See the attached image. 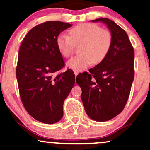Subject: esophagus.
Listing matches in <instances>:
<instances>
[{"label":"esophagus","mask_w":150,"mask_h":150,"mask_svg":"<svg viewBox=\"0 0 150 150\" xmlns=\"http://www.w3.org/2000/svg\"><path fill=\"white\" fill-rule=\"evenodd\" d=\"M78 73H79V72H78V71H76V70H74V74H75V77H76L77 75H78Z\"/></svg>","instance_id":"34e87169"}]
</instances>
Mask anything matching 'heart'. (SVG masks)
I'll return each instance as SVG.
<instances>
[{"label":"heart","mask_w":150,"mask_h":150,"mask_svg":"<svg viewBox=\"0 0 150 150\" xmlns=\"http://www.w3.org/2000/svg\"><path fill=\"white\" fill-rule=\"evenodd\" d=\"M113 42L112 34L94 23H83L75 26L69 31V35L62 33L56 39V45L63 57L72 56L75 46L82 44L81 55L70 59L67 66L80 71L92 65L102 62L109 53Z\"/></svg>","instance_id":"b5f03b06"}]
</instances>
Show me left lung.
<instances>
[{
	"instance_id": "8db88e82",
	"label": "left lung",
	"mask_w": 150,
	"mask_h": 150,
	"mask_svg": "<svg viewBox=\"0 0 150 150\" xmlns=\"http://www.w3.org/2000/svg\"><path fill=\"white\" fill-rule=\"evenodd\" d=\"M107 26L113 37L111 48L101 63L79 74L76 82L82 89L81 99L88 116L107 121L123 111L134 79V49L128 34L108 18L92 20Z\"/></svg>"
}]
</instances>
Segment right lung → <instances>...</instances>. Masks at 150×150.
<instances>
[{"mask_svg": "<svg viewBox=\"0 0 150 150\" xmlns=\"http://www.w3.org/2000/svg\"><path fill=\"white\" fill-rule=\"evenodd\" d=\"M71 26L60 21L35 26L19 50L16 77L21 101L31 116L46 124L61 119L63 102L75 85L73 70L54 75L65 65L56 39Z\"/></svg>", "mask_w": 150, "mask_h": 150, "instance_id": "obj_1", "label": "right lung"}]
</instances>
